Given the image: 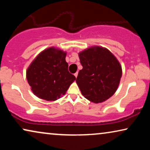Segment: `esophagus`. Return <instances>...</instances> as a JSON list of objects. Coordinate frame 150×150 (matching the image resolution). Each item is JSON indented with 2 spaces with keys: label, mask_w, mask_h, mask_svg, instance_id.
<instances>
[{
  "label": "esophagus",
  "mask_w": 150,
  "mask_h": 150,
  "mask_svg": "<svg viewBox=\"0 0 150 150\" xmlns=\"http://www.w3.org/2000/svg\"><path fill=\"white\" fill-rule=\"evenodd\" d=\"M78 74H79V72H78V71H76V73L74 74V76H76V77L78 76Z\"/></svg>",
  "instance_id": "esophagus-1"
}]
</instances>
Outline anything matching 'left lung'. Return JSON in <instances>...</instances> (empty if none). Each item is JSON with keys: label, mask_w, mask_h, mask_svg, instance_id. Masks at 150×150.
<instances>
[{"label": "left lung", "mask_w": 150, "mask_h": 150, "mask_svg": "<svg viewBox=\"0 0 150 150\" xmlns=\"http://www.w3.org/2000/svg\"><path fill=\"white\" fill-rule=\"evenodd\" d=\"M79 58L83 69L76 81L83 96L94 103L111 97L122 74L116 57L106 48L93 46L80 52Z\"/></svg>", "instance_id": "1"}]
</instances>
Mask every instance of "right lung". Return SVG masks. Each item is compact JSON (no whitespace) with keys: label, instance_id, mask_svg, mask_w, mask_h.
I'll list each match as a JSON object with an SVG mask.
<instances>
[{"label":"right lung","instance_id":"right-lung-1","mask_svg":"<svg viewBox=\"0 0 150 150\" xmlns=\"http://www.w3.org/2000/svg\"><path fill=\"white\" fill-rule=\"evenodd\" d=\"M66 52L49 48L42 51L26 71V79L36 96L55 101L63 96L76 77L68 71Z\"/></svg>","mask_w":150,"mask_h":150}]
</instances>
